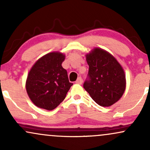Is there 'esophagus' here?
I'll return each instance as SVG.
<instances>
[{"label": "esophagus", "mask_w": 150, "mask_h": 150, "mask_svg": "<svg viewBox=\"0 0 150 150\" xmlns=\"http://www.w3.org/2000/svg\"><path fill=\"white\" fill-rule=\"evenodd\" d=\"M82 77H79L78 78H77V80H76V82H75V83L76 84H78V85H81V84L82 83Z\"/></svg>", "instance_id": "obj_1"}]
</instances>
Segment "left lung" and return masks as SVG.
<instances>
[{"instance_id": "obj_1", "label": "left lung", "mask_w": 150, "mask_h": 150, "mask_svg": "<svg viewBox=\"0 0 150 150\" xmlns=\"http://www.w3.org/2000/svg\"><path fill=\"white\" fill-rule=\"evenodd\" d=\"M86 60L89 71L84 88L99 106L115 104L125 89V75L121 65L112 55L99 48L87 54Z\"/></svg>"}]
</instances>
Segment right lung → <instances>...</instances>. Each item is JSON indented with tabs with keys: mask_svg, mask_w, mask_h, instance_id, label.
Here are the masks:
<instances>
[{
	"mask_svg": "<svg viewBox=\"0 0 150 150\" xmlns=\"http://www.w3.org/2000/svg\"><path fill=\"white\" fill-rule=\"evenodd\" d=\"M65 55L51 52L44 56L32 66L26 81L29 97L36 106L54 109L64 100L73 83L67 70L62 67Z\"/></svg>",
	"mask_w": 150,
	"mask_h": 150,
	"instance_id": "obj_1",
	"label": "right lung"
}]
</instances>
